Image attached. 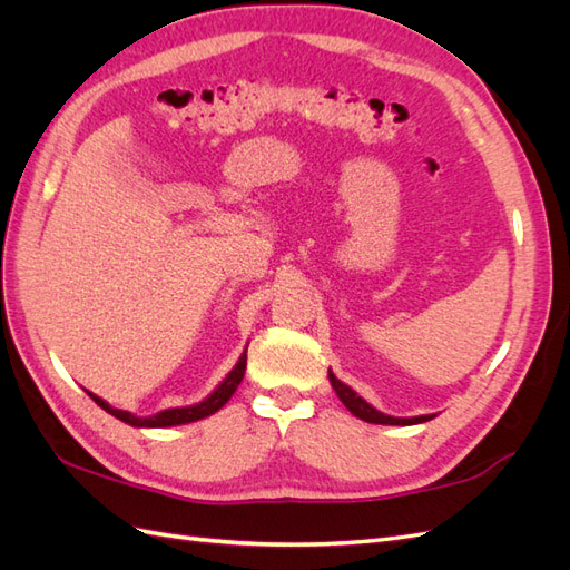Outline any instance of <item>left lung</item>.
I'll use <instances>...</instances> for the list:
<instances>
[{
	"label": "left lung",
	"instance_id": "left-lung-1",
	"mask_svg": "<svg viewBox=\"0 0 570 570\" xmlns=\"http://www.w3.org/2000/svg\"><path fill=\"white\" fill-rule=\"evenodd\" d=\"M330 375V383L334 387V392H337V397L342 400V404L346 406L348 412H352L354 416L368 421V424H383V426H414V424H424V421L433 419L435 414H424V416H390V414H383L377 412L373 404H368L366 400H363L358 392H354L348 385H344L337 375H334L332 371L327 373Z\"/></svg>",
	"mask_w": 570,
	"mask_h": 570
}]
</instances>
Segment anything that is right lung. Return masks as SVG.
I'll list each match as a JSON object with an SVG mask.
<instances>
[{"label": "right lung", "instance_id": "obj_1", "mask_svg": "<svg viewBox=\"0 0 570 570\" xmlns=\"http://www.w3.org/2000/svg\"><path fill=\"white\" fill-rule=\"evenodd\" d=\"M245 366H247V346H245V352L240 354L236 366L230 368V373L224 377V381L218 383L202 402L189 404V406H173V410H164V412L151 414V416H137L132 412L115 410V406H110L106 400H100L98 395H94V392H89V390H86V392H89V397L100 406V410H106L108 414L125 421V424H129V426H135V429H168V426L193 424V421L207 419L214 412L222 410V406L233 397V392L238 390L243 375H245Z\"/></svg>", "mask_w": 570, "mask_h": 570}]
</instances>
